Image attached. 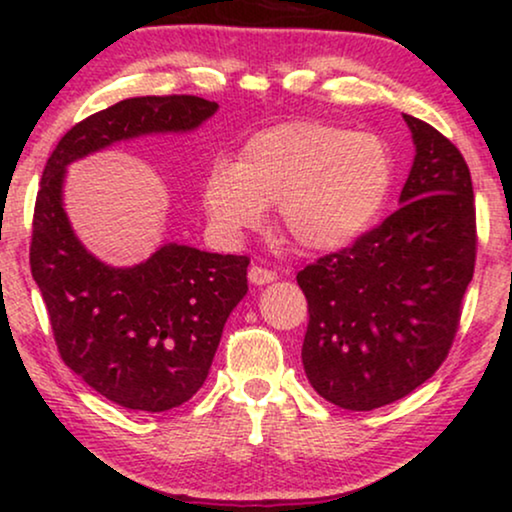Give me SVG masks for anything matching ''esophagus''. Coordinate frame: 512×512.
I'll list each match as a JSON object with an SVG mask.
<instances>
[{"mask_svg": "<svg viewBox=\"0 0 512 512\" xmlns=\"http://www.w3.org/2000/svg\"><path fill=\"white\" fill-rule=\"evenodd\" d=\"M277 279V272L275 270H268V268H261V265H251L249 268V282L261 286V284H270Z\"/></svg>", "mask_w": 512, "mask_h": 512, "instance_id": "34e87169", "label": "esophagus"}]
</instances>
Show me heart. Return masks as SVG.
<instances>
[{
    "instance_id": "obj_1",
    "label": "heart",
    "mask_w": 512,
    "mask_h": 512,
    "mask_svg": "<svg viewBox=\"0 0 512 512\" xmlns=\"http://www.w3.org/2000/svg\"><path fill=\"white\" fill-rule=\"evenodd\" d=\"M394 153L382 137L321 121H291L251 135L237 163H216L202 188L223 235L256 228L275 205L277 226L305 251H340L380 219L394 188Z\"/></svg>"
}]
</instances>
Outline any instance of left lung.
Listing matches in <instances>:
<instances>
[{
    "instance_id": "left-lung-1",
    "label": "left lung",
    "mask_w": 512,
    "mask_h": 512,
    "mask_svg": "<svg viewBox=\"0 0 512 512\" xmlns=\"http://www.w3.org/2000/svg\"><path fill=\"white\" fill-rule=\"evenodd\" d=\"M417 156L401 207L349 247L298 272L307 298L303 366L345 410H375L424 384L450 354L473 279L471 172L433 125L405 116Z\"/></svg>"
}]
</instances>
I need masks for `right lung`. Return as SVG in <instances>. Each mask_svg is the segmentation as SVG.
<instances>
[{"label": "right lung", "instance_id": "1", "mask_svg": "<svg viewBox=\"0 0 512 512\" xmlns=\"http://www.w3.org/2000/svg\"><path fill=\"white\" fill-rule=\"evenodd\" d=\"M216 107L195 95L130 97L67 130L41 177L30 268L55 345L88 387L128 410H172L202 387L223 324L247 293L249 256L167 244L135 268H109L69 226L65 165L118 139L193 130Z\"/></svg>", "mask_w": 512, "mask_h": 512}]
</instances>
